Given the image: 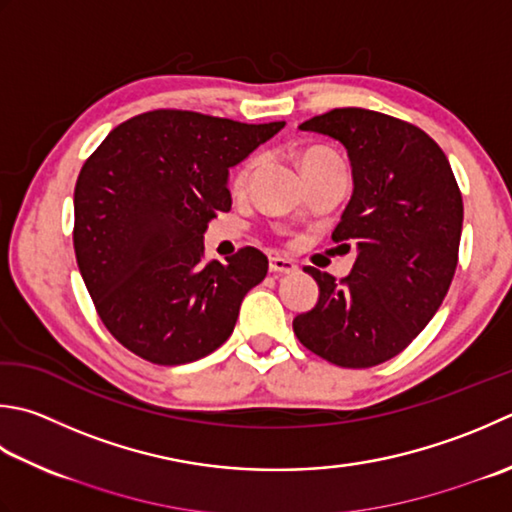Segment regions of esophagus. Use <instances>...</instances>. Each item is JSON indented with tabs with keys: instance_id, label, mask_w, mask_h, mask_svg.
Wrapping results in <instances>:
<instances>
[{
	"instance_id": "1",
	"label": "esophagus",
	"mask_w": 512,
	"mask_h": 512,
	"mask_svg": "<svg viewBox=\"0 0 512 512\" xmlns=\"http://www.w3.org/2000/svg\"><path fill=\"white\" fill-rule=\"evenodd\" d=\"M268 268H270V273H277V275H293V273H297V264L293 262V259H286V257H279V255L270 257Z\"/></svg>"
}]
</instances>
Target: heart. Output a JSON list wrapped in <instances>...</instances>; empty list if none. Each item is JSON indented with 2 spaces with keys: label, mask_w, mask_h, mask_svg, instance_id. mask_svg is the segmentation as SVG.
I'll return each instance as SVG.
<instances>
[{
  "label": "heart",
  "mask_w": 512,
  "mask_h": 512,
  "mask_svg": "<svg viewBox=\"0 0 512 512\" xmlns=\"http://www.w3.org/2000/svg\"><path fill=\"white\" fill-rule=\"evenodd\" d=\"M330 157H337L335 153H330L328 148H319V146H313V148H306L302 155H299V162H302V168H306V166H310V164H315V162H324V159H330ZM253 164H255V159H248V162L237 170L235 173V179H233V184H235V188H242L246 182H248V177H250V170H253Z\"/></svg>",
  "instance_id": "obj_1"
}]
</instances>
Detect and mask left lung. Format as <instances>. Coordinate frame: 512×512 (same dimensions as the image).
Instances as JSON below:
<instances>
[{"mask_svg": "<svg viewBox=\"0 0 512 512\" xmlns=\"http://www.w3.org/2000/svg\"><path fill=\"white\" fill-rule=\"evenodd\" d=\"M299 128L346 148L355 190L333 242H355L359 255L339 282L304 268L319 299L293 330L335 366L384 364L422 333L453 282L464 222L457 179L433 137L377 110L333 108Z\"/></svg>", "mask_w": 512, "mask_h": 512, "instance_id": "left-lung-1", "label": "left lung"}]
</instances>
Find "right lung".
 Returning a JSON list of instances; mask_svg holds the SVG:
<instances>
[{
  "mask_svg": "<svg viewBox=\"0 0 512 512\" xmlns=\"http://www.w3.org/2000/svg\"><path fill=\"white\" fill-rule=\"evenodd\" d=\"M282 128L159 108L115 126L86 159L75 184L77 266L99 319L130 353L179 366L233 333L268 257L244 246L226 264L206 262L204 230L233 204L228 168Z\"/></svg>",
  "mask_w": 512,
  "mask_h": 512,
  "instance_id": "obj_1",
  "label": "right lung"
}]
</instances>
